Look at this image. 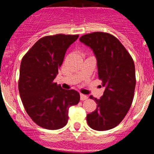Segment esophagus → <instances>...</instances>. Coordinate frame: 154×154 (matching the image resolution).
I'll return each instance as SVG.
<instances>
[{"instance_id": "34e87169", "label": "esophagus", "mask_w": 154, "mask_h": 154, "mask_svg": "<svg viewBox=\"0 0 154 154\" xmlns=\"http://www.w3.org/2000/svg\"><path fill=\"white\" fill-rule=\"evenodd\" d=\"M88 99V96L86 95V94H80V100H85Z\"/></svg>"}]
</instances>
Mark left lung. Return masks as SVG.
I'll return each instance as SVG.
<instances>
[{
	"label": "left lung",
	"instance_id": "1",
	"mask_svg": "<svg viewBox=\"0 0 154 154\" xmlns=\"http://www.w3.org/2000/svg\"><path fill=\"white\" fill-rule=\"evenodd\" d=\"M80 41L94 51L99 79L106 88L100 99L90 95L97 106L87 115V123L93 130H110L122 122L131 106L136 83L134 62L121 42L108 32L86 34Z\"/></svg>",
	"mask_w": 154,
	"mask_h": 154
}]
</instances>
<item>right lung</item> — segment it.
Returning <instances> with one entry per match:
<instances>
[{
	"label": "right lung",
	"instance_id": "right-lung-1",
	"mask_svg": "<svg viewBox=\"0 0 154 154\" xmlns=\"http://www.w3.org/2000/svg\"><path fill=\"white\" fill-rule=\"evenodd\" d=\"M79 35L57 34L38 39L23 57L18 91L26 112L39 127L58 130L66 125L68 109L80 101L74 89H63L54 81L66 51Z\"/></svg>",
	"mask_w": 154,
	"mask_h": 154
}]
</instances>
